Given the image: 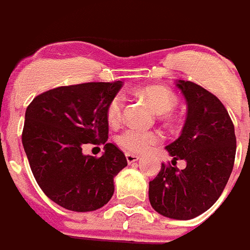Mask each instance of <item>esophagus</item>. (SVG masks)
<instances>
[{"label":"esophagus","instance_id":"obj_1","mask_svg":"<svg viewBox=\"0 0 250 250\" xmlns=\"http://www.w3.org/2000/svg\"><path fill=\"white\" fill-rule=\"evenodd\" d=\"M125 156H126V160L129 164H132V163H135V161L140 160V156L135 155V154H130V152H126V154H125Z\"/></svg>","mask_w":250,"mask_h":250}]
</instances>
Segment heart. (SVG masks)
Returning a JSON list of instances; mask_svg holds the SVG:
<instances>
[{"instance_id": "heart-1", "label": "heart", "mask_w": 250, "mask_h": 250, "mask_svg": "<svg viewBox=\"0 0 250 250\" xmlns=\"http://www.w3.org/2000/svg\"><path fill=\"white\" fill-rule=\"evenodd\" d=\"M140 95L150 104L154 111L160 115L169 114L175 109L178 99L171 90L161 86H150L141 90ZM125 98L121 92L112 96L106 107V119L111 125H116L123 119ZM161 135L156 131H146L136 127H126L116 136L118 144L129 152L140 154L145 152L151 146L160 143Z\"/></svg>"}]
</instances>
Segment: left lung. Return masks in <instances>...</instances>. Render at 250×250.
<instances>
[{
	"mask_svg": "<svg viewBox=\"0 0 250 250\" xmlns=\"http://www.w3.org/2000/svg\"><path fill=\"white\" fill-rule=\"evenodd\" d=\"M188 105L182 135L165 149L176 160H185L183 170L161 164L149 183V200L161 215L193 219L219 199L231 174L237 150L234 125L215 95L191 81L178 80Z\"/></svg>",
	"mask_w": 250,
	"mask_h": 250,
	"instance_id": "left-lung-1",
	"label": "left lung"
}]
</instances>
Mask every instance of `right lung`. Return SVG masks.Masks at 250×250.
I'll return each mask as SVG.
<instances>
[{
    "instance_id": "right-lung-1",
    "label": "right lung",
    "mask_w": 250,
    "mask_h": 250,
    "mask_svg": "<svg viewBox=\"0 0 250 250\" xmlns=\"http://www.w3.org/2000/svg\"><path fill=\"white\" fill-rule=\"evenodd\" d=\"M123 81L61 86L40 94L27 106L22 144L39 187L52 202L72 211L107 204L114 178L127 165L107 143L106 107ZM86 144L105 145L100 158L85 156Z\"/></svg>"
}]
</instances>
